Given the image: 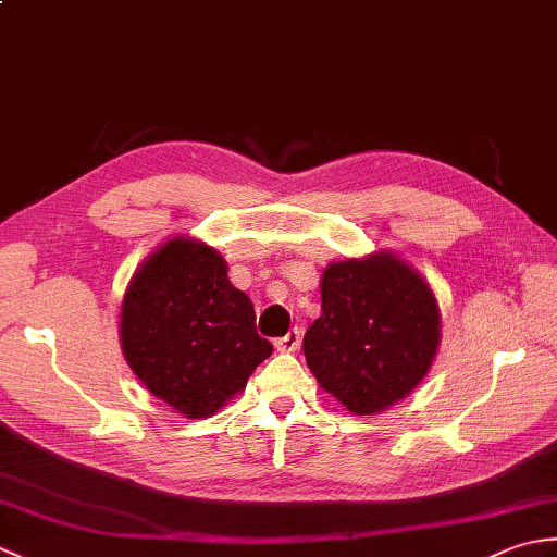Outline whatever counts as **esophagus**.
<instances>
[{
  "label": "esophagus",
  "mask_w": 557,
  "mask_h": 557,
  "mask_svg": "<svg viewBox=\"0 0 557 557\" xmlns=\"http://www.w3.org/2000/svg\"><path fill=\"white\" fill-rule=\"evenodd\" d=\"M299 345H301V330H299V327H294V330H289V333H287L285 337L275 339V349L282 351V354L297 351Z\"/></svg>",
  "instance_id": "34e87169"
}]
</instances>
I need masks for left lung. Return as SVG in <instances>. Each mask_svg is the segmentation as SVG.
<instances>
[{"label":"left lung","mask_w":557,"mask_h":557,"mask_svg":"<svg viewBox=\"0 0 557 557\" xmlns=\"http://www.w3.org/2000/svg\"><path fill=\"white\" fill-rule=\"evenodd\" d=\"M321 311L304 335L306 363L318 385L357 417L393 407L429 373L441 311L405 260L377 251L330 263Z\"/></svg>","instance_id":"left-lung-1"}]
</instances>
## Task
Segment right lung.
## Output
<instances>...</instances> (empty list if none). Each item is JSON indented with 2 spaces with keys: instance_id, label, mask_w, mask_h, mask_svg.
I'll list each match as a JSON object with an SVG mask.
<instances>
[{
  "instance_id": "right-lung-1",
  "label": "right lung",
  "mask_w": 557,
  "mask_h": 557,
  "mask_svg": "<svg viewBox=\"0 0 557 557\" xmlns=\"http://www.w3.org/2000/svg\"><path fill=\"white\" fill-rule=\"evenodd\" d=\"M120 337L148 393L188 419H208L272 354L251 299L215 248L174 236L152 251L122 301Z\"/></svg>"
}]
</instances>
